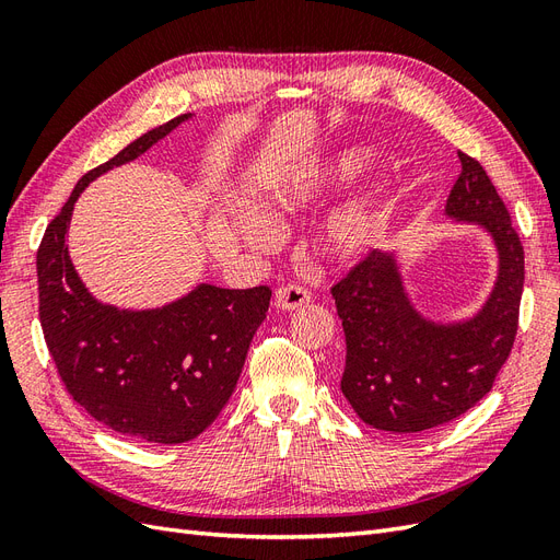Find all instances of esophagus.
Returning <instances> with one entry per match:
<instances>
[{"label": "esophagus", "instance_id": "1", "mask_svg": "<svg viewBox=\"0 0 560 560\" xmlns=\"http://www.w3.org/2000/svg\"><path fill=\"white\" fill-rule=\"evenodd\" d=\"M311 303V292L306 287H299V284H284L276 292V306L280 311H296L303 308Z\"/></svg>", "mask_w": 560, "mask_h": 560}]
</instances>
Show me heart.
Wrapping results in <instances>:
<instances>
[{
  "mask_svg": "<svg viewBox=\"0 0 560 560\" xmlns=\"http://www.w3.org/2000/svg\"><path fill=\"white\" fill-rule=\"evenodd\" d=\"M374 163V149L350 147L334 159L294 163L270 184V202L280 214H301L311 210L322 191L331 184L350 182ZM385 206L378 196H362L336 210L322 226L317 245L331 259H352L362 254L383 226ZM238 233L252 245H268L273 229L257 212L238 214Z\"/></svg>",
  "mask_w": 560,
  "mask_h": 560,
  "instance_id": "1",
  "label": "heart"
}]
</instances>
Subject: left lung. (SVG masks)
<instances>
[{"label": "left lung", "instance_id": "1", "mask_svg": "<svg viewBox=\"0 0 560 560\" xmlns=\"http://www.w3.org/2000/svg\"><path fill=\"white\" fill-rule=\"evenodd\" d=\"M463 171L446 214L481 226L498 249V278L483 306L460 322L416 311L395 252L374 249L331 287L346 331L341 389L366 425L413 434L469 411L493 387L518 329L523 245L479 161L457 151Z\"/></svg>", "mask_w": 560, "mask_h": 560}]
</instances>
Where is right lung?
<instances>
[{
  "instance_id": "obj_1",
  "label": "right lung",
  "mask_w": 560,
  "mask_h": 560,
  "mask_svg": "<svg viewBox=\"0 0 560 560\" xmlns=\"http://www.w3.org/2000/svg\"><path fill=\"white\" fill-rule=\"evenodd\" d=\"M186 118L144 132L83 175L37 249L39 319L67 393L109 430L149 444L191 442L212 425L241 378L270 290L202 282L163 308L121 311L86 290L65 238L74 202L95 177L142 156Z\"/></svg>"
}]
</instances>
